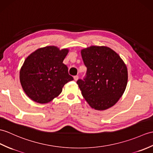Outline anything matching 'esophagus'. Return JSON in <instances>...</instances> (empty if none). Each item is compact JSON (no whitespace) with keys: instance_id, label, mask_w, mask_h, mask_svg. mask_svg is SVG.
<instances>
[{"instance_id":"34e87169","label":"esophagus","mask_w":153,"mask_h":153,"mask_svg":"<svg viewBox=\"0 0 153 153\" xmlns=\"http://www.w3.org/2000/svg\"><path fill=\"white\" fill-rule=\"evenodd\" d=\"M78 78H79V76H74V79L75 81H77L78 79Z\"/></svg>"}]
</instances>
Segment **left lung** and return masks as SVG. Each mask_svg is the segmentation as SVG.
Wrapping results in <instances>:
<instances>
[{"mask_svg":"<svg viewBox=\"0 0 153 153\" xmlns=\"http://www.w3.org/2000/svg\"><path fill=\"white\" fill-rule=\"evenodd\" d=\"M87 72L77 81L83 97L97 110L115 105L125 92L128 71L119 55L105 46H91L81 50Z\"/></svg>","mask_w":153,"mask_h":153,"instance_id":"left-lung-1","label":"left lung"}]
</instances>
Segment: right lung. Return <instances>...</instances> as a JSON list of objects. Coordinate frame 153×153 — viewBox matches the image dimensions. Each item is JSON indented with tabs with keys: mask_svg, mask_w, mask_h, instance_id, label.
I'll list each match as a JSON object with an SVG mask.
<instances>
[{
	"mask_svg": "<svg viewBox=\"0 0 153 153\" xmlns=\"http://www.w3.org/2000/svg\"><path fill=\"white\" fill-rule=\"evenodd\" d=\"M68 52V49L48 46L37 49L25 60L20 82L30 99L40 104L50 102L60 94L64 85L74 79L62 63Z\"/></svg>",
	"mask_w": 153,
	"mask_h": 153,
	"instance_id": "1",
	"label": "right lung"
}]
</instances>
